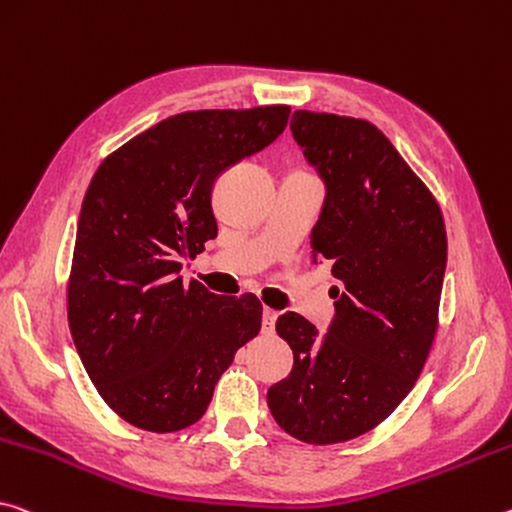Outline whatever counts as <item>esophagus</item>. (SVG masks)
Listing matches in <instances>:
<instances>
[{
	"label": "esophagus",
	"instance_id": "obj_1",
	"mask_svg": "<svg viewBox=\"0 0 512 512\" xmlns=\"http://www.w3.org/2000/svg\"><path fill=\"white\" fill-rule=\"evenodd\" d=\"M275 319H278V312L271 310V307H264V314H262V330L266 332V335H271V332H273Z\"/></svg>",
	"mask_w": 512,
	"mask_h": 512
}]
</instances>
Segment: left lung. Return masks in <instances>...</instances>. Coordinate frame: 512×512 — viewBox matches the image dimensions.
<instances>
[{"label": "left lung", "mask_w": 512, "mask_h": 512, "mask_svg": "<svg viewBox=\"0 0 512 512\" xmlns=\"http://www.w3.org/2000/svg\"><path fill=\"white\" fill-rule=\"evenodd\" d=\"M289 127L326 182L310 246L339 285L323 337L305 316H278L294 369L266 401L291 437L337 444L376 428L415 387L437 332L446 230L433 193L376 125L294 111Z\"/></svg>", "instance_id": "left-lung-1"}]
</instances>
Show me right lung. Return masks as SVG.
Returning a JSON list of instances; mask_svg holds the SVG:
<instances>
[{"label":"right lung","instance_id":"obj_1","mask_svg":"<svg viewBox=\"0 0 512 512\" xmlns=\"http://www.w3.org/2000/svg\"><path fill=\"white\" fill-rule=\"evenodd\" d=\"M289 113L287 104L177 113L111 152L88 184L68 323L104 403L136 428L196 424L234 353L262 328L257 296H216L180 271L218 234V175L278 139Z\"/></svg>","mask_w":512,"mask_h":512}]
</instances>
